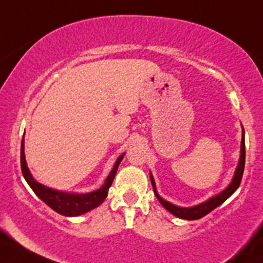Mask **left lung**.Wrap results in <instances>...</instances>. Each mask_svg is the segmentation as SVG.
I'll return each mask as SVG.
<instances>
[{
    "instance_id": "left-lung-1",
    "label": "left lung",
    "mask_w": 263,
    "mask_h": 263,
    "mask_svg": "<svg viewBox=\"0 0 263 263\" xmlns=\"http://www.w3.org/2000/svg\"><path fill=\"white\" fill-rule=\"evenodd\" d=\"M245 156H246V151H245V131H243V136H242V141H241V157H239L237 170H236L235 176H233L232 182L230 183V186L227 187L224 191L218 193L217 196L210 198L209 201L203 202V203L197 204V206H193V207H189V209H182V207H177L175 206V204L170 203V202L163 200L162 197H160V195L157 193V190H156L154 177H152L151 175V183H152V187H154V192L156 197H157V200L161 202V204H162L164 209H166L167 211L171 212L172 215H175L176 217L183 218V220H198V218L206 216L207 213L213 211V210H215L216 207L220 206L221 203H223V202L238 189L239 183H241V180H242V175H243V170H245Z\"/></svg>"
}]
</instances>
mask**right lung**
I'll return each instance as SVG.
<instances>
[{
	"label": "right lung",
	"mask_w": 263,
	"mask_h": 263,
	"mask_svg": "<svg viewBox=\"0 0 263 263\" xmlns=\"http://www.w3.org/2000/svg\"><path fill=\"white\" fill-rule=\"evenodd\" d=\"M123 156H125V154L121 155L120 157L117 158L111 174L108 175L107 178H106L105 183H103V186L101 187L100 190L89 193H83V195L54 191V190L48 189V187L43 186V184L34 181L30 170H28L27 164H26L24 140H22L21 143V170L25 180L27 181L28 184H30V187L33 190V192L36 193L47 206H50L53 211H56L57 213L63 216H80L82 215V213L96 209L97 206H100V204L105 201V198L107 197L108 189L111 187L112 181H114L115 175H116L117 172L118 164L122 161Z\"/></svg>",
	"instance_id": "right-lung-1"
}]
</instances>
